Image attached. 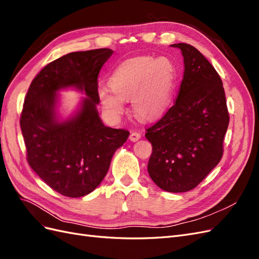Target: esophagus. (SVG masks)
<instances>
[{
    "instance_id": "esophagus-1",
    "label": "esophagus",
    "mask_w": 259,
    "mask_h": 259,
    "mask_svg": "<svg viewBox=\"0 0 259 259\" xmlns=\"http://www.w3.org/2000/svg\"><path fill=\"white\" fill-rule=\"evenodd\" d=\"M140 137H142V135H140V133H138V132H133V133H131V135H130L131 142H137V140Z\"/></svg>"
}]
</instances>
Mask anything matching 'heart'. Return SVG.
<instances>
[{
    "mask_svg": "<svg viewBox=\"0 0 259 259\" xmlns=\"http://www.w3.org/2000/svg\"><path fill=\"white\" fill-rule=\"evenodd\" d=\"M177 80L174 62L166 57H137L124 61L110 79V87L101 86L98 97L114 119L123 113L124 100H132L133 110L144 120L162 116L173 99Z\"/></svg>",
    "mask_w": 259,
    "mask_h": 259,
    "instance_id": "heart-1",
    "label": "heart"
}]
</instances>
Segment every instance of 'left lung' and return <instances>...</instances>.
Listing matches in <instances>:
<instances>
[{"label": "left lung", "instance_id": "obj_1", "mask_svg": "<svg viewBox=\"0 0 259 259\" xmlns=\"http://www.w3.org/2000/svg\"><path fill=\"white\" fill-rule=\"evenodd\" d=\"M182 51L185 71L175 104L148 127L152 145L148 173L168 192L192 190L221 161L229 124L223 81L194 46L170 45Z\"/></svg>", "mask_w": 259, "mask_h": 259}]
</instances>
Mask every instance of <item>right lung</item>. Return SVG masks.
Masks as SVG:
<instances>
[{
	"instance_id": "right-lung-1",
	"label": "right lung",
	"mask_w": 259,
	"mask_h": 259,
	"mask_svg": "<svg viewBox=\"0 0 259 259\" xmlns=\"http://www.w3.org/2000/svg\"><path fill=\"white\" fill-rule=\"evenodd\" d=\"M113 51L73 52L46 65L30 84L20 115L29 165L52 189L69 198L95 190L110 166L112 155L130 132L107 127L96 104L98 74ZM74 85L85 92L80 111L72 119H56V92Z\"/></svg>"
}]
</instances>
